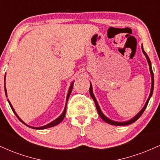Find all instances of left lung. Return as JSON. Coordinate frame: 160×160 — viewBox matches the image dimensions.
I'll use <instances>...</instances> for the list:
<instances>
[{
  "label": "left lung",
  "instance_id": "left-lung-1",
  "mask_svg": "<svg viewBox=\"0 0 160 160\" xmlns=\"http://www.w3.org/2000/svg\"><path fill=\"white\" fill-rule=\"evenodd\" d=\"M142 51H143V52H144V54L145 55V56H146L147 60H148V64H149V66H150V74H151V78H151V79H152L151 89H150V95H149V98H148V101H147V102H146V104H145L144 107L143 108L142 110H141V111L140 112H139V113H138V114H137L136 116H135V117H134V118L132 119V120H128V121H126V122H115V121H113V120H110V119H108L107 117H105V116H104V115L103 114V113H102V111H101L100 108H99V106H98V102H97L96 99H95L94 95H93V92H92V85L90 84V88H89V93H90L91 97H92V98L93 101H94V102H95V107H96V109H97V111H98V115L100 116L101 118H102V120H103L104 121V122H107V123H109V124H111V125H114V126H126V125H129V124H131V123H133L134 122H135V121H136V120H138V119L139 117H141V115H142V113H144V110L146 109L147 106H148V102H149V100H150V97L152 96V94H153V92L154 78H153V70H152V67H151V62H150V60L149 57H148V55H147V53L144 52V49H143V47H142Z\"/></svg>",
  "mask_w": 160,
  "mask_h": 160
}]
</instances>
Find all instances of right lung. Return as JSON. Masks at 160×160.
<instances>
[{"mask_svg": "<svg viewBox=\"0 0 160 160\" xmlns=\"http://www.w3.org/2000/svg\"><path fill=\"white\" fill-rule=\"evenodd\" d=\"M72 89H73V82H72V83H71V86H70V89H69L68 93V96H67V102H66V105H67V102H68V98H69L70 95H71V91H72ZM4 90H5V94H6V96L7 97V89H6V87H5V77H4ZM7 100H8V99H7ZM8 102H9V104H10V108H11V109L12 110V111H13V113H15L16 117H17V118L19 119V120L20 121H21L22 122V123L25 124V126H28V127H31V128H34V129H44V128H50V127H52V126H56V125H58V123H60V122H61L63 120L64 117H65V112H66V108H67V106L65 105V110H64L63 113H62L61 116H60V117H58V118L56 119V120H55L54 121H52V122H50V123H49V124L46 125V126H41V127H32V126H29L28 125H27L26 123H25V122H24L21 119H20L19 117H18L17 114H16V113L15 111H14V109H13V108H12V104H10V101H9V100H8Z\"/></svg>", "mask_w": 160, "mask_h": 160, "instance_id": "1", "label": "right lung"}]
</instances>
